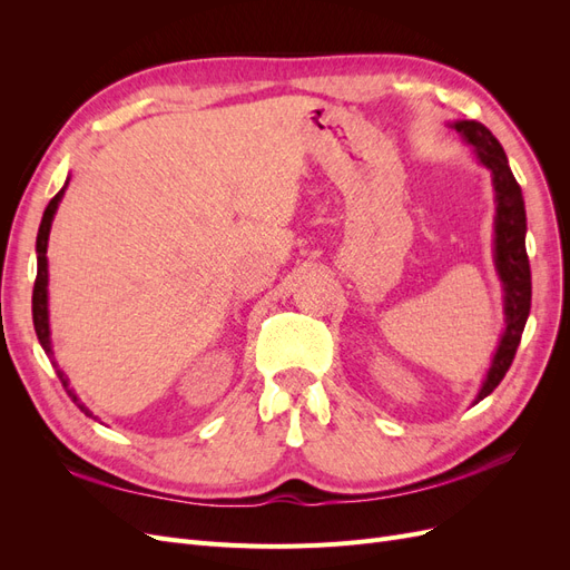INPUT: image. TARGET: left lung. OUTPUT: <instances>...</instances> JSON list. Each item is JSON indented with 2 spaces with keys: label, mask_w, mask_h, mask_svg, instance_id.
Here are the masks:
<instances>
[{
  "label": "left lung",
  "mask_w": 570,
  "mask_h": 570,
  "mask_svg": "<svg viewBox=\"0 0 570 570\" xmlns=\"http://www.w3.org/2000/svg\"><path fill=\"white\" fill-rule=\"evenodd\" d=\"M465 145L473 147V154L480 166H485L492 174L494 187V268L504 289V333L488 368L485 381L475 394V402L485 396L502 383L515 350L521 344L523 327L530 314V262L525 252V202L521 195V185L515 183L509 159L497 142V137L478 120H454L450 124Z\"/></svg>",
  "instance_id": "8db88e82"
}]
</instances>
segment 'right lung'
<instances>
[{"instance_id":"add662e5","label":"right lung","mask_w":570,"mask_h":570,"mask_svg":"<svg viewBox=\"0 0 570 570\" xmlns=\"http://www.w3.org/2000/svg\"><path fill=\"white\" fill-rule=\"evenodd\" d=\"M66 187H68V178H66V183H63V187L59 189V193L55 195V199H51V202L47 204V209H45V214H42L40 230H38V245H36V249H38V278H36V287H32V323H36L38 340H40V344H42L45 354L51 358V366L57 368V375H59L61 385L66 387L68 396H71V400L78 404V409L85 413V416L97 419L95 413L80 402V396L73 392V387H68V377H66V373L59 368V364L55 361V352H51V333H49V289H47V285H49L47 243H49L51 220H55V214H57V209H59V202H61V197H63V193H66Z\"/></svg>"}]
</instances>
